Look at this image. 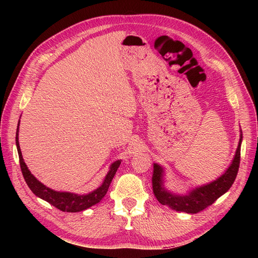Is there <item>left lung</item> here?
Listing matches in <instances>:
<instances>
[{
    "label": "left lung",
    "instance_id": "obj_1",
    "mask_svg": "<svg viewBox=\"0 0 258 258\" xmlns=\"http://www.w3.org/2000/svg\"><path fill=\"white\" fill-rule=\"evenodd\" d=\"M242 134L231 165L221 177L210 184L198 187L187 196H177L166 191L163 187V169L158 164H154L153 171V191L157 200L162 205H166L170 209L186 213H198L212 205L221 196L227 192L235 181L240 162V144Z\"/></svg>",
    "mask_w": 258,
    "mask_h": 258
}]
</instances>
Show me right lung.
<instances>
[{"label":"right lung","mask_w":258,"mask_h":258,"mask_svg":"<svg viewBox=\"0 0 258 258\" xmlns=\"http://www.w3.org/2000/svg\"><path fill=\"white\" fill-rule=\"evenodd\" d=\"M19 125H20V121L18 124L17 128V135H16V143H17V148H18V153H19V159H20V165H21V170L23 173V177L28 185V187L31 189V191L38 198L45 200L48 202L49 204L53 205L54 207H56L57 209L66 212H78V211H83L86 210L94 205H96L97 203H99L102 198L106 195L107 189L111 185V182L114 178V175L121 163V161L118 160L111 165L110 171L107 172L106 177L102 183V185L97 188L96 190H94L93 192L85 196H78L70 192H58V191H54L52 189L46 187L44 184L37 181L34 175L31 174L29 171L28 167L25 164L22 152L20 148L19 144Z\"/></svg>","instance_id":"obj_1"}]
</instances>
